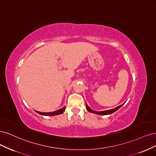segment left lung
I'll return each mask as SVG.
<instances>
[{
    "mask_svg": "<svg viewBox=\"0 0 156 156\" xmlns=\"http://www.w3.org/2000/svg\"><path fill=\"white\" fill-rule=\"evenodd\" d=\"M124 104H122V105H119V106H118V107H117V108H114V109H109V110H106V111H102V112H96V111H94V110H93V109H91V108H90L88 106V105H87V104H86V109H87V111H89V112H91V113H96V114H98V115H106L112 114V113H114L115 112H116L117 110H118L120 107L122 106V105H124Z\"/></svg>",
    "mask_w": 156,
    "mask_h": 156,
    "instance_id": "8db88e82",
    "label": "left lung"
}]
</instances>
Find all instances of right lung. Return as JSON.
Segmentation results:
<instances>
[{"mask_svg": "<svg viewBox=\"0 0 156 156\" xmlns=\"http://www.w3.org/2000/svg\"><path fill=\"white\" fill-rule=\"evenodd\" d=\"M65 106H64L62 109L58 110V111H55V112H53L42 113V112H37V111H36V112L37 113L41 115H45V116H47V115H48V116H53V115H59V114H62L63 112H65Z\"/></svg>", "mask_w": 156, "mask_h": 156, "instance_id": "add662e5", "label": "right lung"}]
</instances>
